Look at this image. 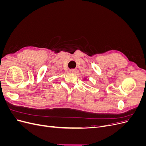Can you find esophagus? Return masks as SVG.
Segmentation results:
<instances>
[{"label":"esophagus","instance_id":"1","mask_svg":"<svg viewBox=\"0 0 146 146\" xmlns=\"http://www.w3.org/2000/svg\"><path fill=\"white\" fill-rule=\"evenodd\" d=\"M76 69H70L69 70V72L70 73V74H74L75 72H76Z\"/></svg>","mask_w":146,"mask_h":146}]
</instances>
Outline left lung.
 Returning <instances> with one entry per match:
<instances>
[{
    "label": "left lung",
    "instance_id": "1",
    "mask_svg": "<svg viewBox=\"0 0 146 146\" xmlns=\"http://www.w3.org/2000/svg\"><path fill=\"white\" fill-rule=\"evenodd\" d=\"M85 80H86V78H85Z\"/></svg>",
    "mask_w": 146,
    "mask_h": 146
}]
</instances>
